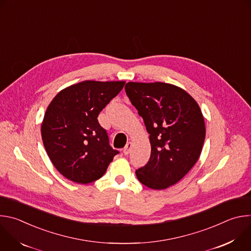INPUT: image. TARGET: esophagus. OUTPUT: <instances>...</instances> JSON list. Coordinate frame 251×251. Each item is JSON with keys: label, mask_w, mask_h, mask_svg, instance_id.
<instances>
[{"label": "esophagus", "mask_w": 251, "mask_h": 251, "mask_svg": "<svg viewBox=\"0 0 251 251\" xmlns=\"http://www.w3.org/2000/svg\"><path fill=\"white\" fill-rule=\"evenodd\" d=\"M131 149H132V143H131V142H128L127 144H126V146H125V147H124V149H123V153H124V155H128V154L130 153Z\"/></svg>", "instance_id": "34e87169"}]
</instances>
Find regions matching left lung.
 I'll list each match as a JSON object with an SVG mask.
<instances>
[{"label":"left lung","mask_w":251,"mask_h":251,"mask_svg":"<svg viewBox=\"0 0 251 251\" xmlns=\"http://www.w3.org/2000/svg\"><path fill=\"white\" fill-rule=\"evenodd\" d=\"M125 91L150 134L149 162L136 170L153 190L176 184L200 158L205 125L197 101L184 89L164 82H128Z\"/></svg>","instance_id":"1"}]
</instances>
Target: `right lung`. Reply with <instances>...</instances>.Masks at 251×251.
Wrapping results in <instances>:
<instances>
[{
    "label": "right lung",
    "mask_w": 251,
    "mask_h": 251,
    "mask_svg": "<svg viewBox=\"0 0 251 251\" xmlns=\"http://www.w3.org/2000/svg\"><path fill=\"white\" fill-rule=\"evenodd\" d=\"M125 81L85 80L59 91L42 124L46 151L68 180L89 184L101 177L119 152L97 117L123 88Z\"/></svg>",
    "instance_id": "obj_1"
}]
</instances>
